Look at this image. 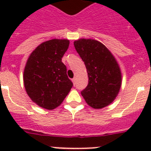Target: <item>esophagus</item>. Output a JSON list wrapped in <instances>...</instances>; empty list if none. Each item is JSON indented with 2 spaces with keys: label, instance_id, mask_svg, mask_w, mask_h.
Here are the masks:
<instances>
[{
  "label": "esophagus",
  "instance_id": "obj_1",
  "mask_svg": "<svg viewBox=\"0 0 151 151\" xmlns=\"http://www.w3.org/2000/svg\"><path fill=\"white\" fill-rule=\"evenodd\" d=\"M72 81H73V85H74V86H75V85H76V78H73V79H72Z\"/></svg>",
  "mask_w": 151,
  "mask_h": 151
}]
</instances>
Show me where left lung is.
Returning <instances> with one entry per match:
<instances>
[{
	"mask_svg": "<svg viewBox=\"0 0 151 151\" xmlns=\"http://www.w3.org/2000/svg\"><path fill=\"white\" fill-rule=\"evenodd\" d=\"M73 45L88 76L87 87L81 91L82 96L95 109L110 105L122 85V73L116 59L104 45L96 40L79 39Z\"/></svg>",
	"mask_w": 151,
	"mask_h": 151,
	"instance_id": "obj_1",
	"label": "left lung"
}]
</instances>
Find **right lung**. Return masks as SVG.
I'll use <instances>...</instances> for the list:
<instances>
[{
  "mask_svg": "<svg viewBox=\"0 0 151 151\" xmlns=\"http://www.w3.org/2000/svg\"><path fill=\"white\" fill-rule=\"evenodd\" d=\"M66 39H52L41 43L27 59L23 81L27 95L47 110L59 106L73 87L62 58L68 49Z\"/></svg>",
  "mask_w": 151,
  "mask_h": 151,
  "instance_id": "obj_1",
  "label": "right lung"
}]
</instances>
